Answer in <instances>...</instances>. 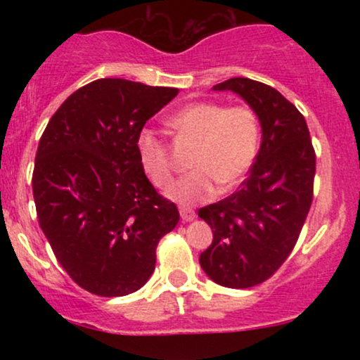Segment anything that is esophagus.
Masks as SVG:
<instances>
[{
    "label": "esophagus",
    "mask_w": 360,
    "mask_h": 360,
    "mask_svg": "<svg viewBox=\"0 0 360 360\" xmlns=\"http://www.w3.org/2000/svg\"><path fill=\"white\" fill-rule=\"evenodd\" d=\"M179 213H181V218H183V221H193L194 218H196V213H194L191 208H181Z\"/></svg>",
    "instance_id": "esophagus-1"
}]
</instances>
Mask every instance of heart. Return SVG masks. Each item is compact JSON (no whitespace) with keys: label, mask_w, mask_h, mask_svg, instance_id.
I'll list each match as a JSON object with an SVG mask.
<instances>
[{"label":"heart","mask_w":360,"mask_h":360,"mask_svg":"<svg viewBox=\"0 0 360 360\" xmlns=\"http://www.w3.org/2000/svg\"><path fill=\"white\" fill-rule=\"evenodd\" d=\"M167 127L179 137L196 142L191 167L194 171L166 189L176 203L191 206L213 200L218 183L232 188L247 174L259 148V120L249 106L225 108L220 103L198 101L186 105L167 118ZM143 172L157 186L169 183L172 166L167 146L155 131L143 128L137 139Z\"/></svg>","instance_id":"b5f03b06"}]
</instances>
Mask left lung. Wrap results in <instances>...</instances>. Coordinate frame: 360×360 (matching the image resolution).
<instances>
[{
	"label": "left lung",
	"mask_w": 360,
	"mask_h": 360,
	"mask_svg": "<svg viewBox=\"0 0 360 360\" xmlns=\"http://www.w3.org/2000/svg\"><path fill=\"white\" fill-rule=\"evenodd\" d=\"M213 91L238 94L257 115L262 140L242 188L198 212L213 232L200 266L220 286L252 288L279 269L298 240L313 200L315 150L303 115L279 91L247 77Z\"/></svg>",
	"instance_id": "left-lung-1"
}]
</instances>
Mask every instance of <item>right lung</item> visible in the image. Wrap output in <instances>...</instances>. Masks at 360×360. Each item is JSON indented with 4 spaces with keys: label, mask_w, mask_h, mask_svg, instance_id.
Returning a JSON list of instances; mask_svg holds the SVG:
<instances>
[{
    "label": "right lung",
    "mask_w": 360,
    "mask_h": 360,
    "mask_svg": "<svg viewBox=\"0 0 360 360\" xmlns=\"http://www.w3.org/2000/svg\"><path fill=\"white\" fill-rule=\"evenodd\" d=\"M179 93L118 77L82 86L53 113L35 157L40 229L65 272L98 296H125L155 269V247L179 221L139 159L148 118Z\"/></svg>",
    "instance_id": "1"
}]
</instances>
